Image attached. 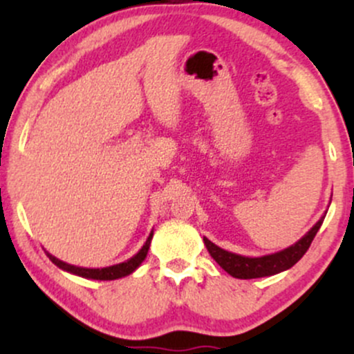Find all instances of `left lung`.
<instances>
[{
  "mask_svg": "<svg viewBox=\"0 0 354 354\" xmlns=\"http://www.w3.org/2000/svg\"><path fill=\"white\" fill-rule=\"evenodd\" d=\"M324 216H326V213H324L323 216L319 218V221L316 223L299 241H296L295 245H291L290 248H286V250L283 251H278V253L259 256V258H248V256L230 253V251L223 250V248L211 243L208 238H203V241H205V246L208 248L211 258H213L226 273L233 276V278H263V276L281 273V271L290 270L291 266L296 265V263L303 258V254L306 253L308 248H310L311 241L315 239L321 225H323Z\"/></svg>",
  "mask_w": 354,
  "mask_h": 354,
  "instance_id": "8db88e82",
  "label": "left lung"
}]
</instances>
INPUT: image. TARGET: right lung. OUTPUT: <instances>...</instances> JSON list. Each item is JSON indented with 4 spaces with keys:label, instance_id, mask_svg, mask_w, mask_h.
<instances>
[{
    "label": "right lung",
    "instance_id": "1",
    "mask_svg": "<svg viewBox=\"0 0 354 354\" xmlns=\"http://www.w3.org/2000/svg\"><path fill=\"white\" fill-rule=\"evenodd\" d=\"M151 238H153V231L149 233V236H148V239H146L143 248H141V250L138 251V253L133 256V258H129L128 261H124V263H120V265H113V266H108V268L73 266V265H68V263L61 261V259H58V258H55V256L48 253V251H46V254H48V258H50L56 266L61 268V270L68 271V273L78 274V276H81V278L100 279V281H109V279H118V278H123V276L131 274L133 271H135L136 268L145 261L146 254H148L149 245H151Z\"/></svg>",
    "mask_w": 354,
    "mask_h": 354
}]
</instances>
